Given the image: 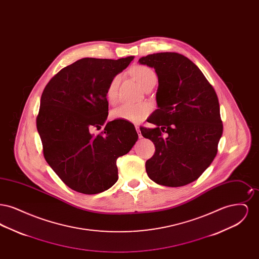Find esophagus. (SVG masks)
I'll return each instance as SVG.
<instances>
[{
    "mask_svg": "<svg viewBox=\"0 0 259 259\" xmlns=\"http://www.w3.org/2000/svg\"><path fill=\"white\" fill-rule=\"evenodd\" d=\"M136 130H137V133H138V135H139V138H140V139L143 138V136L141 134V131H140V127H139V126H136Z\"/></svg>",
    "mask_w": 259,
    "mask_h": 259,
    "instance_id": "1",
    "label": "esophagus"
}]
</instances>
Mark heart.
Masks as SVG:
<instances>
[{
    "label": "heart",
    "instance_id": "obj_1",
    "mask_svg": "<svg viewBox=\"0 0 259 259\" xmlns=\"http://www.w3.org/2000/svg\"><path fill=\"white\" fill-rule=\"evenodd\" d=\"M131 73L141 87H146L149 81L156 78L154 72L146 66H138L132 69ZM119 82V76H114L109 83L106 97L108 102L113 104L117 98V87ZM151 111V106L148 103H125L117 108L113 109L111 116L113 119L125 120L133 123H139L144 120Z\"/></svg>",
    "mask_w": 259,
    "mask_h": 259
}]
</instances>
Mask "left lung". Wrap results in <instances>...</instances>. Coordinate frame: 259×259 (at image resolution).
Here are the masks:
<instances>
[{"mask_svg":"<svg viewBox=\"0 0 259 259\" xmlns=\"http://www.w3.org/2000/svg\"><path fill=\"white\" fill-rule=\"evenodd\" d=\"M139 63L153 68L158 77V109L148 119L155 128H141L155 146L146 162L148 176L157 185H188L218 152L223 126L217 93L197 66L180 53H153ZM162 132L167 133L165 138Z\"/></svg>","mask_w":259,"mask_h":259,"instance_id":"1","label":"left lung"}]
</instances>
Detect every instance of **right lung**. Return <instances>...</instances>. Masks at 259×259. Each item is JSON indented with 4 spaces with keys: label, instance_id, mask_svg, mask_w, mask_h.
I'll return each mask as SVG.
<instances>
[{
    "label": "right lung",
    "instance_id": "add662e5",
    "mask_svg": "<svg viewBox=\"0 0 259 259\" xmlns=\"http://www.w3.org/2000/svg\"><path fill=\"white\" fill-rule=\"evenodd\" d=\"M133 59H79L53 76L41 94L37 129L44 156L63 183L77 192L96 194L111 188L118 180L116 159L138 141L129 121L106 122L108 85ZM102 125V135L90 132Z\"/></svg>",
    "mask_w": 259,
    "mask_h": 259
}]
</instances>
